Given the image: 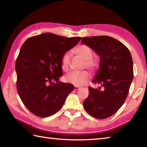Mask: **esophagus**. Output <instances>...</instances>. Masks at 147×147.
I'll return each mask as SVG.
<instances>
[{
    "label": "esophagus",
    "mask_w": 147,
    "mask_h": 147,
    "mask_svg": "<svg viewBox=\"0 0 147 147\" xmlns=\"http://www.w3.org/2000/svg\"><path fill=\"white\" fill-rule=\"evenodd\" d=\"M79 89H80V86H74V90H79Z\"/></svg>",
    "instance_id": "obj_1"
}]
</instances>
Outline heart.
I'll return each instance as SVG.
<instances>
[{
	"label": "heart",
	"mask_w": 147,
	"mask_h": 147,
	"mask_svg": "<svg viewBox=\"0 0 147 147\" xmlns=\"http://www.w3.org/2000/svg\"><path fill=\"white\" fill-rule=\"evenodd\" d=\"M74 54L78 57L85 61L84 67L91 71H95L100 66L97 59L93 57L92 49L86 45H81L73 51ZM61 65L64 71H67L70 67V55L65 53L61 59ZM90 78V74L86 71L81 72H71L65 77V82L75 86H82L87 83Z\"/></svg>",
	"instance_id": "heart-1"
}]
</instances>
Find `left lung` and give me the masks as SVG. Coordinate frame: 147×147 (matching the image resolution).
I'll return each mask as SVG.
<instances>
[{
  "instance_id": "1",
  "label": "left lung",
  "mask_w": 147,
  "mask_h": 147,
  "mask_svg": "<svg viewBox=\"0 0 147 147\" xmlns=\"http://www.w3.org/2000/svg\"><path fill=\"white\" fill-rule=\"evenodd\" d=\"M82 43L100 55V69L93 83L102 86L88 87L89 95L83 107L92 117L106 119L121 108L128 94L133 79L131 55L123 43L109 36L84 37Z\"/></svg>"
}]
</instances>
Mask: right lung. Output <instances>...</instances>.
Masks as SVG:
<instances>
[{
    "mask_svg": "<svg viewBox=\"0 0 147 147\" xmlns=\"http://www.w3.org/2000/svg\"><path fill=\"white\" fill-rule=\"evenodd\" d=\"M81 39L44 33L22 45L16 61V87L21 101L34 115H54L73 90L72 84L59 82L62 76L61 59Z\"/></svg>",
    "mask_w": 147,
    "mask_h": 147,
    "instance_id": "obj_1",
    "label": "right lung"
}]
</instances>
